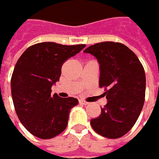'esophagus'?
<instances>
[{
	"mask_svg": "<svg viewBox=\"0 0 159 159\" xmlns=\"http://www.w3.org/2000/svg\"><path fill=\"white\" fill-rule=\"evenodd\" d=\"M79 102L80 103V104H82V105H87V104H89V102L86 101H83V100H80Z\"/></svg>",
	"mask_w": 159,
	"mask_h": 159,
	"instance_id": "esophagus-1",
	"label": "esophagus"
}]
</instances>
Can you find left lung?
Listing matches in <instances>:
<instances>
[{
    "label": "left lung",
    "instance_id": "obj_1",
    "mask_svg": "<svg viewBox=\"0 0 159 159\" xmlns=\"http://www.w3.org/2000/svg\"><path fill=\"white\" fill-rule=\"evenodd\" d=\"M96 57L100 67L99 87L108 102L99 117L91 119L102 136L117 139L135 124L143 110L146 89L143 66L130 48L119 42L104 41L84 50Z\"/></svg>",
    "mask_w": 159,
    "mask_h": 159
}]
</instances>
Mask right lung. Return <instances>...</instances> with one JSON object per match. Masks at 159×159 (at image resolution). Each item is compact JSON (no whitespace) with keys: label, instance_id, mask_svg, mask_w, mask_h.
Returning <instances> with one entry per match:
<instances>
[{"label":"right lung","instance_id":"1","mask_svg":"<svg viewBox=\"0 0 159 159\" xmlns=\"http://www.w3.org/2000/svg\"><path fill=\"white\" fill-rule=\"evenodd\" d=\"M85 47L41 42L29 47L17 60L10 83L12 100L20 122L34 136L50 139L66 128L70 109L79 101L51 96V87L59 80L64 62Z\"/></svg>","mask_w":159,"mask_h":159}]
</instances>
